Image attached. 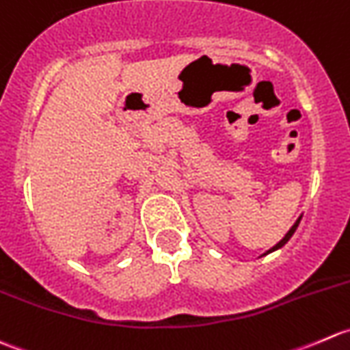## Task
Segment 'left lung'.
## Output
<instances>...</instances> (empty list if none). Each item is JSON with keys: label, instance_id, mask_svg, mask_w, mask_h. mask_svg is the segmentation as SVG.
I'll use <instances>...</instances> for the list:
<instances>
[{"label": "left lung", "instance_id": "left-lung-1", "mask_svg": "<svg viewBox=\"0 0 350 350\" xmlns=\"http://www.w3.org/2000/svg\"><path fill=\"white\" fill-rule=\"evenodd\" d=\"M299 221H301V217H299V219H297V221H296V223H294V224H293V228H291V230H289V231H288V233H286V237H284V238H282V240H281V241H279V243H278V245H275V247H272V248H271V250H269V252H265V255H267V254H271V252H274V250H278V248L284 247V245H286V243H288V241H289V238H291V237H293V234H294V231H296V228H297V224H299Z\"/></svg>", "mask_w": 350, "mask_h": 350}]
</instances>
